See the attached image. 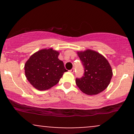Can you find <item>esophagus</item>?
Wrapping results in <instances>:
<instances>
[{"instance_id":"obj_1","label":"esophagus","mask_w":134,"mask_h":134,"mask_svg":"<svg viewBox=\"0 0 134 134\" xmlns=\"http://www.w3.org/2000/svg\"><path fill=\"white\" fill-rule=\"evenodd\" d=\"M70 72H71V73H74V68H72V69H70Z\"/></svg>"}]
</instances>
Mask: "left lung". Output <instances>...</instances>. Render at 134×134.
<instances>
[{"label":"left lung","instance_id":"obj_1","mask_svg":"<svg viewBox=\"0 0 134 134\" xmlns=\"http://www.w3.org/2000/svg\"><path fill=\"white\" fill-rule=\"evenodd\" d=\"M77 55L84 68V76L76 79L80 90L88 95H95L103 91L113 76L111 67L107 58L91 50L77 52Z\"/></svg>","mask_w":134,"mask_h":134}]
</instances>
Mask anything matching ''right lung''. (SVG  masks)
Segmentation results:
<instances>
[{"label": "right lung", "instance_id": "obj_1", "mask_svg": "<svg viewBox=\"0 0 134 134\" xmlns=\"http://www.w3.org/2000/svg\"><path fill=\"white\" fill-rule=\"evenodd\" d=\"M59 52L52 48L42 49L35 53L24 65L27 81L40 91L48 90L59 82L67 70L58 58Z\"/></svg>", "mask_w": 134, "mask_h": 134}]
</instances>
